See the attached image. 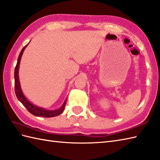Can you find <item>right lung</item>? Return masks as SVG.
Returning a JSON list of instances; mask_svg holds the SVG:
<instances>
[{
  "mask_svg": "<svg viewBox=\"0 0 160 160\" xmlns=\"http://www.w3.org/2000/svg\"><path fill=\"white\" fill-rule=\"evenodd\" d=\"M26 45L22 50H21L19 57L18 58V62L15 68L14 71V78H15V92H16V97L23 104V106L28 110L30 113L35 115L36 117H54L56 116H58L59 114H61L65 109V106L67 102V98L65 99L64 103H62V105L58 109L55 110H48L44 108H42L33 104L29 100L26 98V96L24 95L23 92H22L21 85L19 79V68H20V63L21 61V58L22 54H23L25 48L28 46Z\"/></svg>",
  "mask_w": 160,
  "mask_h": 160,
  "instance_id": "obj_1",
  "label": "right lung"
}]
</instances>
